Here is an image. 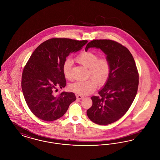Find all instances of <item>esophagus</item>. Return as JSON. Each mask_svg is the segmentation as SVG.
<instances>
[{
    "label": "esophagus",
    "instance_id": "34e87169",
    "mask_svg": "<svg viewBox=\"0 0 160 160\" xmlns=\"http://www.w3.org/2000/svg\"><path fill=\"white\" fill-rule=\"evenodd\" d=\"M76 97L78 99H82L84 98L83 96H82V95H77Z\"/></svg>",
    "mask_w": 160,
    "mask_h": 160
}]
</instances>
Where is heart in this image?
<instances>
[{
	"mask_svg": "<svg viewBox=\"0 0 160 160\" xmlns=\"http://www.w3.org/2000/svg\"><path fill=\"white\" fill-rule=\"evenodd\" d=\"M75 60L89 68V76L92 78L71 84L69 86L71 91L80 95H89L95 91L97 83L101 86L106 83L111 72L110 63L107 58H99L97 54L92 51H84L77 56ZM72 61L67 58L62 65L63 74L68 80L72 78Z\"/></svg>",
	"mask_w": 160,
	"mask_h": 160,
	"instance_id": "b5f03b06",
	"label": "heart"
}]
</instances>
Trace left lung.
I'll return each instance as SVG.
<instances>
[{
	"instance_id": "1",
	"label": "left lung",
	"mask_w": 160,
	"mask_h": 160,
	"mask_svg": "<svg viewBox=\"0 0 160 160\" xmlns=\"http://www.w3.org/2000/svg\"><path fill=\"white\" fill-rule=\"evenodd\" d=\"M91 47L100 48L107 55L111 72L99 96L92 97V106L87 110L92 121L108 125L117 121L127 113L137 94L138 72L129 50L110 39H95L89 42L85 50Z\"/></svg>"
}]
</instances>
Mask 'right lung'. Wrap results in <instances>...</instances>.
<instances>
[{
    "instance_id": "add662e5",
    "label": "right lung",
    "mask_w": 160,
    "mask_h": 160,
    "mask_svg": "<svg viewBox=\"0 0 160 160\" xmlns=\"http://www.w3.org/2000/svg\"><path fill=\"white\" fill-rule=\"evenodd\" d=\"M87 40L69 38L48 39L35 50L23 69L22 88L33 114L44 121L58 119L66 113L76 97L72 92L54 91L67 83L62 65L69 54L82 49Z\"/></svg>"
}]
</instances>
